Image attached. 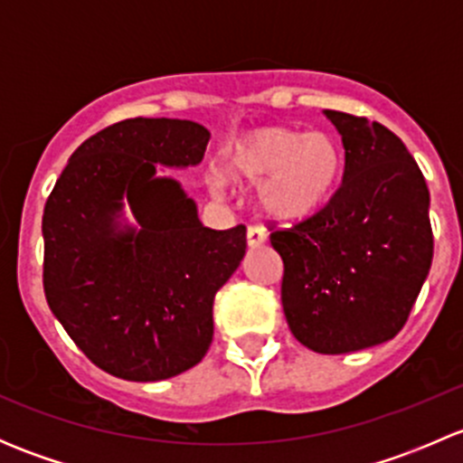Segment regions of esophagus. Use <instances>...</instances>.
<instances>
[{"mask_svg": "<svg viewBox=\"0 0 463 463\" xmlns=\"http://www.w3.org/2000/svg\"><path fill=\"white\" fill-rule=\"evenodd\" d=\"M246 241H249V249H258L266 241V231L261 226H249L246 231Z\"/></svg>", "mask_w": 463, "mask_h": 463, "instance_id": "1", "label": "esophagus"}]
</instances>
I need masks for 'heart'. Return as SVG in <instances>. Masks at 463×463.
<instances>
[{
  "label": "heart",
  "mask_w": 463,
  "mask_h": 463,
  "mask_svg": "<svg viewBox=\"0 0 463 463\" xmlns=\"http://www.w3.org/2000/svg\"><path fill=\"white\" fill-rule=\"evenodd\" d=\"M343 167L338 145L322 132L288 128H255L240 134L223 152V175L210 176L213 193L222 194L226 179L260 184L264 210L284 222L314 214L329 199Z\"/></svg>",
  "instance_id": "1"
}]
</instances>
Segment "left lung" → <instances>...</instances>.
Here are the masks:
<instances>
[{
    "label": "left lung",
    "instance_id": "obj_1",
    "mask_svg": "<svg viewBox=\"0 0 463 463\" xmlns=\"http://www.w3.org/2000/svg\"><path fill=\"white\" fill-rule=\"evenodd\" d=\"M343 138V184L314 217L270 232L288 329L318 354L374 347L403 329L432 264L430 193L403 141L325 109Z\"/></svg>",
    "mask_w": 463,
    "mask_h": 463
}]
</instances>
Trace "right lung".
Returning <instances> with one entry per match:
<instances>
[{"label": "right lung", "instance_id": "right-lung-1", "mask_svg": "<svg viewBox=\"0 0 463 463\" xmlns=\"http://www.w3.org/2000/svg\"><path fill=\"white\" fill-rule=\"evenodd\" d=\"M208 141L193 120H120L71 154L46 199V302L107 374L163 381L213 343L214 293L244 260L246 228H205L179 181L158 175L199 165Z\"/></svg>", "mask_w": 463, "mask_h": 463}]
</instances>
